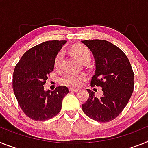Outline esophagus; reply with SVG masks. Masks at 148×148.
Returning <instances> with one entry per match:
<instances>
[{
  "label": "esophagus",
  "mask_w": 148,
  "mask_h": 148,
  "mask_svg": "<svg viewBox=\"0 0 148 148\" xmlns=\"http://www.w3.org/2000/svg\"><path fill=\"white\" fill-rule=\"evenodd\" d=\"M79 89H75V88H70V92H78L79 91Z\"/></svg>",
  "instance_id": "esophagus-1"
}]
</instances>
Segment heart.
I'll return each mask as SVG.
<instances>
[{"instance_id": "1", "label": "heart", "mask_w": 148, "mask_h": 148, "mask_svg": "<svg viewBox=\"0 0 148 148\" xmlns=\"http://www.w3.org/2000/svg\"><path fill=\"white\" fill-rule=\"evenodd\" d=\"M73 54L82 62L87 61V60H91V54L90 52L86 47L82 45L75 46L73 49ZM63 52L61 51L57 54L56 58H55L54 64L56 67L60 66L61 61L63 58ZM84 79V75H77L74 73H67L64 75L62 78L63 83L65 84L66 85L70 86V87H78L82 84V81Z\"/></svg>"}]
</instances>
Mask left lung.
Instances as JSON below:
<instances>
[{"instance_id": "left-lung-1", "label": "left lung", "mask_w": 148, "mask_h": 148, "mask_svg": "<svg viewBox=\"0 0 148 148\" xmlns=\"http://www.w3.org/2000/svg\"><path fill=\"white\" fill-rule=\"evenodd\" d=\"M89 48L95 64L91 86L102 87L97 98L90 90L82 110L90 119L108 122L116 118L126 107L133 92L134 73L126 55L116 46L104 40H82Z\"/></svg>"}]
</instances>
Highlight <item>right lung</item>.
<instances>
[{"label": "right lung", "mask_w": 148, "mask_h": 148, "mask_svg": "<svg viewBox=\"0 0 148 148\" xmlns=\"http://www.w3.org/2000/svg\"><path fill=\"white\" fill-rule=\"evenodd\" d=\"M66 40H48L27 51L13 73L12 88L23 112L35 121H45L61 111L62 100L69 92L60 86L44 90L48 75L54 69L56 56Z\"/></svg>", "instance_id": "right-lung-1"}]
</instances>
